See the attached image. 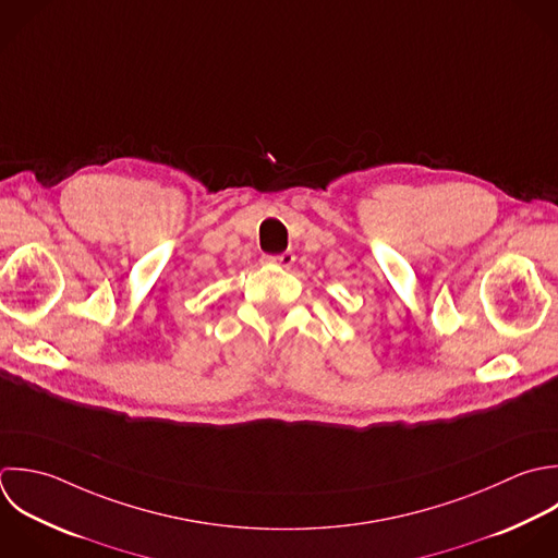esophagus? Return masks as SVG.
Wrapping results in <instances>:
<instances>
[{
	"mask_svg": "<svg viewBox=\"0 0 558 558\" xmlns=\"http://www.w3.org/2000/svg\"><path fill=\"white\" fill-rule=\"evenodd\" d=\"M265 263L269 265H278V267H291L293 260H295V254L293 252H282V254H276V256H263Z\"/></svg>",
	"mask_w": 558,
	"mask_h": 558,
	"instance_id": "34e87169",
	"label": "esophagus"
}]
</instances>
